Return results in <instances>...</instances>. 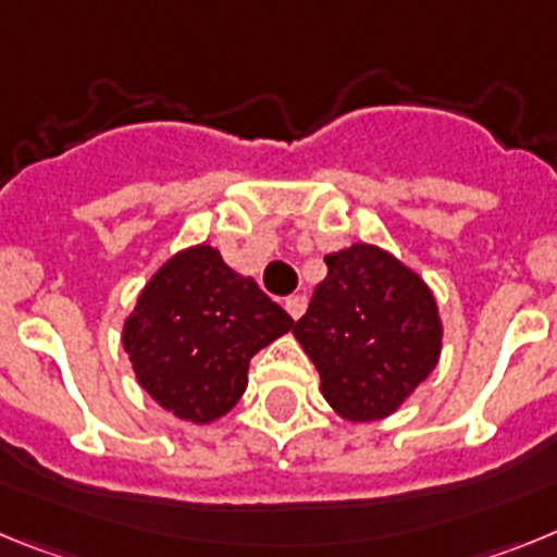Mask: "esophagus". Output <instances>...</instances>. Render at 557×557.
I'll use <instances>...</instances> for the list:
<instances>
[{
	"label": "esophagus",
	"instance_id": "34e87169",
	"mask_svg": "<svg viewBox=\"0 0 557 557\" xmlns=\"http://www.w3.org/2000/svg\"><path fill=\"white\" fill-rule=\"evenodd\" d=\"M306 308H308V299L302 297V294L285 299V311H288V317H292V319L302 317V313H306Z\"/></svg>",
	"mask_w": 557,
	"mask_h": 557
}]
</instances>
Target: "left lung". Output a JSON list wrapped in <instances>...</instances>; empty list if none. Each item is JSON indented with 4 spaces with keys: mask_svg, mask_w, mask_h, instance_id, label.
Returning a JSON list of instances; mask_svg holds the SVG:
<instances>
[{
    "mask_svg": "<svg viewBox=\"0 0 557 557\" xmlns=\"http://www.w3.org/2000/svg\"><path fill=\"white\" fill-rule=\"evenodd\" d=\"M294 336L317 364L322 395L352 423L393 414L437 367L443 322L418 272L372 244L325 258Z\"/></svg>",
    "mask_w": 557,
    "mask_h": 557,
    "instance_id": "obj_1",
    "label": "left lung"
}]
</instances>
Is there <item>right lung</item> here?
I'll return each instance as SVG.
<instances>
[{
	"mask_svg": "<svg viewBox=\"0 0 557 557\" xmlns=\"http://www.w3.org/2000/svg\"><path fill=\"white\" fill-rule=\"evenodd\" d=\"M294 319L207 244L173 255L148 280L123 325L137 381L162 409L212 423L238 404L249 361Z\"/></svg>",
	"mask_w": 557,
	"mask_h": 557,
	"instance_id": "add662e5",
	"label": "right lung"
}]
</instances>
